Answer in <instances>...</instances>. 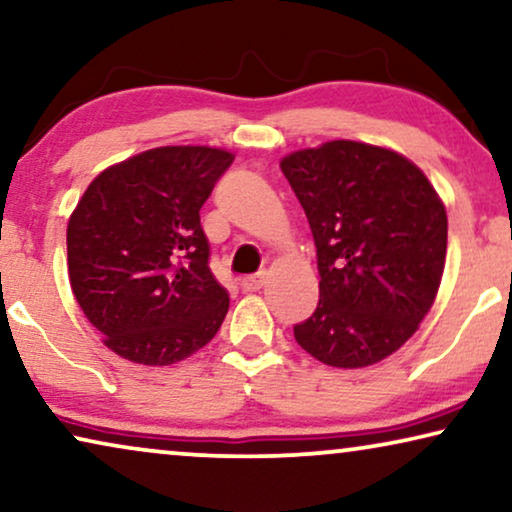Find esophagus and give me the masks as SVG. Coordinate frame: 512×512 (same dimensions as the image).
<instances>
[{"instance_id": "34e87169", "label": "esophagus", "mask_w": 512, "mask_h": 512, "mask_svg": "<svg viewBox=\"0 0 512 512\" xmlns=\"http://www.w3.org/2000/svg\"><path fill=\"white\" fill-rule=\"evenodd\" d=\"M265 284V272H258V275H249L242 279V289L244 291H258Z\"/></svg>"}]
</instances>
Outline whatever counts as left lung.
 I'll return each instance as SVG.
<instances>
[{
	"label": "left lung",
	"instance_id": "1",
	"mask_svg": "<svg viewBox=\"0 0 512 512\" xmlns=\"http://www.w3.org/2000/svg\"><path fill=\"white\" fill-rule=\"evenodd\" d=\"M282 172L310 221L321 277L296 342L335 368L387 359L436 300L447 251L438 193L408 158L349 139L291 153Z\"/></svg>",
	"mask_w": 512,
	"mask_h": 512
}]
</instances>
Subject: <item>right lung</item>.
Returning a JSON list of instances; mask_svg holds the SVG:
<instances>
[{
    "instance_id": "obj_1",
    "label": "right lung",
    "mask_w": 512,
    "mask_h": 512,
    "mask_svg": "<svg viewBox=\"0 0 512 512\" xmlns=\"http://www.w3.org/2000/svg\"><path fill=\"white\" fill-rule=\"evenodd\" d=\"M233 158L209 146H160L86 188L67 226L69 282L111 352L170 366L221 328L230 298L209 270L200 209Z\"/></svg>"
}]
</instances>
